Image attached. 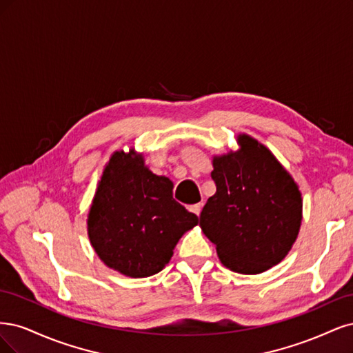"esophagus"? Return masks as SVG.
<instances>
[{"label":"esophagus","instance_id":"esophagus-1","mask_svg":"<svg viewBox=\"0 0 353 353\" xmlns=\"http://www.w3.org/2000/svg\"><path fill=\"white\" fill-rule=\"evenodd\" d=\"M201 210H202V203H201V202H199V203H195V205H190V207H189V211H192L193 214H196V215L201 214Z\"/></svg>","mask_w":353,"mask_h":353}]
</instances>
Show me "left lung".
I'll list each match as a JSON object with an SVG mask.
<instances>
[{"instance_id":"8db88e82","label":"left lung","mask_w":353,"mask_h":353,"mask_svg":"<svg viewBox=\"0 0 353 353\" xmlns=\"http://www.w3.org/2000/svg\"><path fill=\"white\" fill-rule=\"evenodd\" d=\"M237 151L212 158L214 195L199 225L221 264L241 274L277 265L292 249L302 223V193L265 145L237 136Z\"/></svg>"}]
</instances>
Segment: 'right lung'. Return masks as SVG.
<instances>
[{
    "label": "right lung",
    "instance_id": "obj_1",
    "mask_svg": "<svg viewBox=\"0 0 353 353\" xmlns=\"http://www.w3.org/2000/svg\"><path fill=\"white\" fill-rule=\"evenodd\" d=\"M88 236L107 267L143 279L160 272L198 217L173 198V181L157 176L134 150L105 164L88 212Z\"/></svg>",
    "mask_w": 353,
    "mask_h": 353
}]
</instances>
